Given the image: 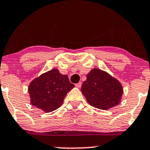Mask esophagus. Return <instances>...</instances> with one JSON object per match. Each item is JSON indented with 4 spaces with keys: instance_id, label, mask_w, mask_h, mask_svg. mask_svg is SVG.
Instances as JSON below:
<instances>
[{
    "instance_id": "1",
    "label": "esophagus",
    "mask_w": 150,
    "mask_h": 150,
    "mask_svg": "<svg viewBox=\"0 0 150 150\" xmlns=\"http://www.w3.org/2000/svg\"><path fill=\"white\" fill-rule=\"evenodd\" d=\"M81 86H82V82H79V83H77L75 85V87H76L77 88H80Z\"/></svg>"
}]
</instances>
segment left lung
<instances>
[{
    "label": "left lung",
    "instance_id": "1",
    "mask_svg": "<svg viewBox=\"0 0 150 150\" xmlns=\"http://www.w3.org/2000/svg\"><path fill=\"white\" fill-rule=\"evenodd\" d=\"M81 91L89 105L108 110L120 104L123 88L119 81L107 72L94 68L87 75Z\"/></svg>",
    "mask_w": 150,
    "mask_h": 150
}]
</instances>
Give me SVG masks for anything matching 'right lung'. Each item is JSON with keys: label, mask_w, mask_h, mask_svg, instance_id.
Segmentation results:
<instances>
[{"label": "right lung", "mask_w": 150, "mask_h": 150, "mask_svg": "<svg viewBox=\"0 0 150 150\" xmlns=\"http://www.w3.org/2000/svg\"><path fill=\"white\" fill-rule=\"evenodd\" d=\"M74 87L66 75L53 68L30 82L28 87L30 103L44 112H51L61 106L67 93Z\"/></svg>", "instance_id": "add662e5"}]
</instances>
